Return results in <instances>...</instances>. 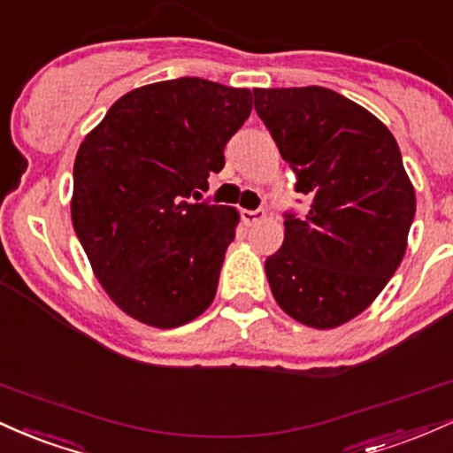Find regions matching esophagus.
<instances>
[{"label": "esophagus", "instance_id": "1", "mask_svg": "<svg viewBox=\"0 0 453 453\" xmlns=\"http://www.w3.org/2000/svg\"><path fill=\"white\" fill-rule=\"evenodd\" d=\"M263 216H265V211L263 210H242V222L246 226H252L254 222L261 220Z\"/></svg>", "mask_w": 453, "mask_h": 453}]
</instances>
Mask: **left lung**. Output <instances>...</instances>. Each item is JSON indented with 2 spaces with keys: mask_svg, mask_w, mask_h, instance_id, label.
I'll return each instance as SVG.
<instances>
[{
  "mask_svg": "<svg viewBox=\"0 0 453 453\" xmlns=\"http://www.w3.org/2000/svg\"><path fill=\"white\" fill-rule=\"evenodd\" d=\"M254 109L310 199L284 213L267 257L273 297L295 321L338 327L394 276L415 218V190L394 134L364 106L325 88L252 89Z\"/></svg>",
  "mask_w": 453,
  "mask_h": 453,
  "instance_id": "8db88e82",
  "label": "left lung"
}]
</instances>
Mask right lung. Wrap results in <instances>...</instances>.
I'll list each match as a JSON object with an SVG mask.
<instances>
[{
	"label": "right lung",
	"instance_id": "add662e5",
	"mask_svg": "<svg viewBox=\"0 0 453 453\" xmlns=\"http://www.w3.org/2000/svg\"><path fill=\"white\" fill-rule=\"evenodd\" d=\"M250 111V89L181 76L121 96L81 143L73 225L130 317L169 329L210 308L240 216L192 199L222 171Z\"/></svg>",
	"mask_w": 453,
	"mask_h": 453
}]
</instances>
